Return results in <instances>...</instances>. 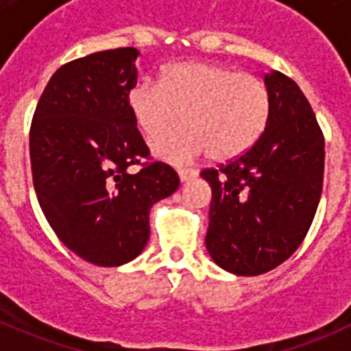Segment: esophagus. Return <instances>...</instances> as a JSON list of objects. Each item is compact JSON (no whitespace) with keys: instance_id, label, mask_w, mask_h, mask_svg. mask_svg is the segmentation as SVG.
<instances>
[{"instance_id":"1","label":"esophagus","mask_w":351,"mask_h":351,"mask_svg":"<svg viewBox=\"0 0 351 351\" xmlns=\"http://www.w3.org/2000/svg\"><path fill=\"white\" fill-rule=\"evenodd\" d=\"M178 173H179V179H181V182H188V181H191V179L197 178L198 170H195V169H179Z\"/></svg>"}]
</instances>
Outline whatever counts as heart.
<instances>
[{
    "label": "heart",
    "mask_w": 351,
    "mask_h": 351,
    "mask_svg": "<svg viewBox=\"0 0 351 351\" xmlns=\"http://www.w3.org/2000/svg\"><path fill=\"white\" fill-rule=\"evenodd\" d=\"M126 101L147 137L173 126L182 114L186 126L151 141L154 156L172 163L207 153L213 160H234L258 141L271 114L269 89L258 77L202 61L165 68L160 84H133Z\"/></svg>",
    "instance_id": "b5f03b06"
}]
</instances>
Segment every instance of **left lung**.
<instances>
[{
    "label": "left lung",
    "instance_id": "obj_1",
    "mask_svg": "<svg viewBox=\"0 0 351 351\" xmlns=\"http://www.w3.org/2000/svg\"><path fill=\"white\" fill-rule=\"evenodd\" d=\"M267 126L253 147L218 170H202L213 190L206 247L216 265L258 276L300 246L322 197L325 142L311 105L290 77L265 75Z\"/></svg>",
    "mask_w": 351,
    "mask_h": 351
}]
</instances>
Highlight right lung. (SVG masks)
Listing matches in <instances>:
<instances>
[{
    "mask_svg": "<svg viewBox=\"0 0 351 351\" xmlns=\"http://www.w3.org/2000/svg\"><path fill=\"white\" fill-rule=\"evenodd\" d=\"M141 52L110 49L63 64L36 105L29 156L36 198L49 225L75 255L119 267L144 251L149 210L179 188L172 167L149 156L128 108Z\"/></svg>",
    "mask_w": 351,
    "mask_h": 351,
    "instance_id": "obj_1",
    "label": "right lung"
}]
</instances>
